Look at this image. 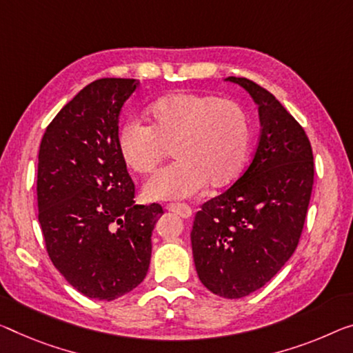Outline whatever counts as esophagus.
I'll list each match as a JSON object with an SVG mask.
<instances>
[{"instance_id":"obj_1","label":"esophagus","mask_w":353,"mask_h":353,"mask_svg":"<svg viewBox=\"0 0 353 353\" xmlns=\"http://www.w3.org/2000/svg\"><path fill=\"white\" fill-rule=\"evenodd\" d=\"M165 208L172 213H176L183 219H189L192 216V210L186 203H169Z\"/></svg>"}]
</instances>
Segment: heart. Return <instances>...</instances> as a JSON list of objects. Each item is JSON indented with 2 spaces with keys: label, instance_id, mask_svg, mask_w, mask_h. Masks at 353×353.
Masks as SVG:
<instances>
[{
  "label": "heart",
  "instance_id": "heart-1",
  "mask_svg": "<svg viewBox=\"0 0 353 353\" xmlns=\"http://www.w3.org/2000/svg\"><path fill=\"white\" fill-rule=\"evenodd\" d=\"M150 124L129 118L117 132V148L128 169L150 173L172 146L173 162L145 183L151 200H181L207 186L232 183L251 148V124L243 107L211 94L173 93L148 107Z\"/></svg>",
  "mask_w": 353,
  "mask_h": 353
}]
</instances>
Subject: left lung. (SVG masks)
I'll return each mask as SVG.
<instances>
[{"instance_id": "8db88e82", "label": "left lung", "mask_w": 353, "mask_h": 353, "mask_svg": "<svg viewBox=\"0 0 353 353\" xmlns=\"http://www.w3.org/2000/svg\"><path fill=\"white\" fill-rule=\"evenodd\" d=\"M259 107L260 139L251 164L202 205L191 232L199 279L222 298L263 287L295 252L314 184V156L298 121L276 97L245 77H227Z\"/></svg>"}]
</instances>
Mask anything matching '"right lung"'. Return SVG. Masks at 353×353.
Wrapping results in <instances>:
<instances>
[{"instance_id": "add662e5", "label": "right lung", "mask_w": 353, "mask_h": 353, "mask_svg": "<svg viewBox=\"0 0 353 353\" xmlns=\"http://www.w3.org/2000/svg\"><path fill=\"white\" fill-rule=\"evenodd\" d=\"M135 79H99L68 102L46 129L37 164V208L48 257L68 283L112 301L145 279L151 233L164 213L135 205L117 148L118 117Z\"/></svg>"}]
</instances>
